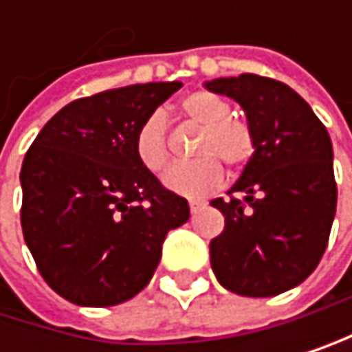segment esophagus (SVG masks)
<instances>
[{
  "mask_svg": "<svg viewBox=\"0 0 352 352\" xmlns=\"http://www.w3.org/2000/svg\"><path fill=\"white\" fill-rule=\"evenodd\" d=\"M200 207H202V202H200V200H190V211H192V213H196Z\"/></svg>",
  "mask_w": 352,
  "mask_h": 352,
  "instance_id": "34e87169",
  "label": "esophagus"
}]
</instances>
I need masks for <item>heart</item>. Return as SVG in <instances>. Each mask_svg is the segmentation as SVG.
Here are the masks:
<instances>
[{"label": "heart", "instance_id": "heart-1", "mask_svg": "<svg viewBox=\"0 0 352 352\" xmlns=\"http://www.w3.org/2000/svg\"><path fill=\"white\" fill-rule=\"evenodd\" d=\"M182 113L190 122L200 126L194 143L192 162L175 164L164 177V186L184 196H205L217 190L223 182V166L241 168L255 152L253 131L243 120H236L232 107L219 94L209 90H196L179 103ZM135 156L143 168L160 175L170 162L166 120L154 111L147 116L135 133Z\"/></svg>", "mask_w": 352, "mask_h": 352}]
</instances>
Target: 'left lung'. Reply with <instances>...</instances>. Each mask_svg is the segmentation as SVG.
Wrapping results in <instances>:
<instances>
[{"mask_svg":"<svg viewBox=\"0 0 352 352\" xmlns=\"http://www.w3.org/2000/svg\"><path fill=\"white\" fill-rule=\"evenodd\" d=\"M209 90L243 105L255 152L241 179L211 205L223 215L211 268L239 296L270 298L313 274L336 215L331 139L296 90L272 78H217Z\"/></svg>","mask_w":352,"mask_h":352,"instance_id":"1","label":"left lung"}]
</instances>
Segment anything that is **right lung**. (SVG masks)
Masks as SVG:
<instances>
[{
    "label": "right lung",
    "instance_id": "right-lung-1",
    "mask_svg": "<svg viewBox=\"0 0 352 352\" xmlns=\"http://www.w3.org/2000/svg\"><path fill=\"white\" fill-rule=\"evenodd\" d=\"M182 82L82 97L54 113L23 160L21 226L39 274L78 306H113L150 283L188 200L135 156V133Z\"/></svg>",
    "mask_w": 352,
    "mask_h": 352
}]
</instances>
